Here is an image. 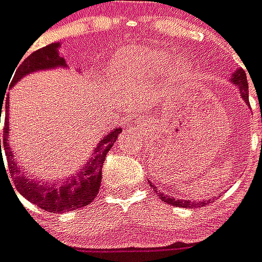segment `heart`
Returning a JSON list of instances; mask_svg holds the SVG:
<instances>
[{"label": "heart", "instance_id": "1", "mask_svg": "<svg viewBox=\"0 0 262 262\" xmlns=\"http://www.w3.org/2000/svg\"><path fill=\"white\" fill-rule=\"evenodd\" d=\"M166 61V55L150 48H130L115 61V72L125 80H135L137 77L146 76L151 71L162 67ZM186 71V65L180 62L173 69V73L180 75Z\"/></svg>", "mask_w": 262, "mask_h": 262}]
</instances>
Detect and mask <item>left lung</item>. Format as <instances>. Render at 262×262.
I'll list each match as a JSON object with an SVG mask.
<instances>
[{
  "label": "left lung",
  "instance_id": "left-lung-1",
  "mask_svg": "<svg viewBox=\"0 0 262 262\" xmlns=\"http://www.w3.org/2000/svg\"><path fill=\"white\" fill-rule=\"evenodd\" d=\"M232 82L237 89H239V93L242 98L245 100L247 104H249V83H247V77H246V72L243 69H237V71L233 73V77H232ZM154 187V185H151ZM161 197V200H164L168 204L176 205V207H185V208H191V207H195V205H205L211 203V199L208 200H201V201H193V200H182V199H173L172 195H165V194H158ZM215 199V197H214Z\"/></svg>",
  "mask_w": 262,
  "mask_h": 262
}]
</instances>
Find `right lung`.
I'll return each mask as SVG.
<instances>
[{"mask_svg": "<svg viewBox=\"0 0 262 262\" xmlns=\"http://www.w3.org/2000/svg\"><path fill=\"white\" fill-rule=\"evenodd\" d=\"M59 46H61L59 42H51L47 47H42L37 51L32 52L26 59L17 62L16 68L13 71L12 76H11L9 89L15 86L23 76H26L32 72L67 67L65 59L58 52ZM7 89L0 96V121L3 110L4 114H5L4 136L3 139H0V160L1 162L4 161L3 150H1V148H4L5 156L8 157L9 173L13 179L16 190L25 199L32 201L33 204H36L37 207L51 212V214L68 212V211L77 210L80 207L90 204L100 191V185H101L102 179V164L105 161L106 152L111 150V147L115 144L118 135L121 133V127L114 129L106 136L102 137V140L98 143V146L94 150L92 160L89 161L82 169L77 170L75 175L68 176V179L63 180L62 183L55 182V183L44 185L41 182L28 178V173L23 172L22 168L16 164V160L13 158V152L9 147V143H8V136H9V122H8L9 100H4ZM8 98H9V96H8Z\"/></svg>", "mask_w": 262, "mask_h": 262, "instance_id": "1", "label": "right lung"}]
</instances>
